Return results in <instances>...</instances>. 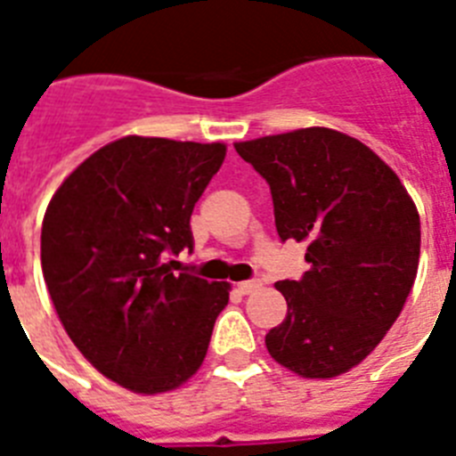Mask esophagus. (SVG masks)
Here are the masks:
<instances>
[{
    "mask_svg": "<svg viewBox=\"0 0 456 456\" xmlns=\"http://www.w3.org/2000/svg\"><path fill=\"white\" fill-rule=\"evenodd\" d=\"M263 288V281H257V278H253V281H241V283H237V289H240L241 294H251L256 292V289Z\"/></svg>",
    "mask_w": 456,
    "mask_h": 456,
    "instance_id": "1",
    "label": "esophagus"
}]
</instances>
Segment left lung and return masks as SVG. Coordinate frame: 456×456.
Returning a JSON list of instances; mask_svg holds the SVG:
<instances>
[{
    "label": "left lung",
    "instance_id": "1",
    "mask_svg": "<svg viewBox=\"0 0 456 456\" xmlns=\"http://www.w3.org/2000/svg\"><path fill=\"white\" fill-rule=\"evenodd\" d=\"M269 183L281 240L305 241L308 272L278 281L288 315L265 338L276 363L304 379L349 372L400 317L420 257V216L397 173L331 127L240 141Z\"/></svg>",
    "mask_w": 456,
    "mask_h": 456
}]
</instances>
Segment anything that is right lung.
<instances>
[{"label":"right lung","instance_id":"right-lung-1","mask_svg":"<svg viewBox=\"0 0 456 456\" xmlns=\"http://www.w3.org/2000/svg\"><path fill=\"white\" fill-rule=\"evenodd\" d=\"M225 143L123 136L84 159L45 209L40 265L63 329L93 368L139 395L199 372L231 283L171 272Z\"/></svg>","mask_w":456,"mask_h":456}]
</instances>
